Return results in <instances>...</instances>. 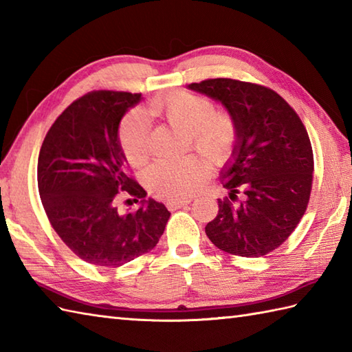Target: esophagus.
I'll list each match as a JSON object with an SVG mask.
<instances>
[{
	"instance_id": "34e87169",
	"label": "esophagus",
	"mask_w": 352,
	"mask_h": 352,
	"mask_svg": "<svg viewBox=\"0 0 352 352\" xmlns=\"http://www.w3.org/2000/svg\"><path fill=\"white\" fill-rule=\"evenodd\" d=\"M189 203H190V199H172V201H168L166 207L169 208V210H177V208L188 206Z\"/></svg>"
}]
</instances>
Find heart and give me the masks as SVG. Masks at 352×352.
Segmentation results:
<instances>
[{
  "label": "heart",
  "mask_w": 352,
  "mask_h": 352,
  "mask_svg": "<svg viewBox=\"0 0 352 352\" xmlns=\"http://www.w3.org/2000/svg\"><path fill=\"white\" fill-rule=\"evenodd\" d=\"M154 115L188 133L192 145L213 163L226 162L237 144L239 129L228 111L213 109L203 96L175 91L157 96L149 104ZM119 146L131 166L144 164L149 155V119L144 110L134 109L119 126ZM208 163L198 154L180 159L159 160L149 168L146 183L151 193L163 199H188L203 188Z\"/></svg>",
  "instance_id": "heart-1"
}]
</instances>
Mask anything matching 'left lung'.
<instances>
[{
  "instance_id": "8db88e82",
  "label": "left lung",
  "mask_w": 352,
  "mask_h": 352,
  "mask_svg": "<svg viewBox=\"0 0 352 352\" xmlns=\"http://www.w3.org/2000/svg\"><path fill=\"white\" fill-rule=\"evenodd\" d=\"M189 87L221 101L239 129L234 162L222 172L230 198L218 199L206 234L233 256L263 257L287 241L307 210L315 169L309 133L287 101L266 86L208 78Z\"/></svg>"
}]
</instances>
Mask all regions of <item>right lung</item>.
<instances>
[{"instance_id":"add662e5","label":"right lung","mask_w":352,"mask_h":352,"mask_svg":"<svg viewBox=\"0 0 352 352\" xmlns=\"http://www.w3.org/2000/svg\"><path fill=\"white\" fill-rule=\"evenodd\" d=\"M142 94L94 91L66 107L51 125L37 160L45 213L65 245L81 260L118 267L151 251L170 213L130 175L118 129ZM144 203L121 215L116 203ZM126 199L125 203H129Z\"/></svg>"}]
</instances>
